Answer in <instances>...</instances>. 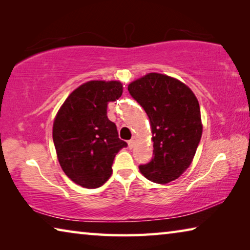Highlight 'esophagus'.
<instances>
[{"instance_id": "esophagus-1", "label": "esophagus", "mask_w": 250, "mask_h": 250, "mask_svg": "<svg viewBox=\"0 0 250 250\" xmlns=\"http://www.w3.org/2000/svg\"><path fill=\"white\" fill-rule=\"evenodd\" d=\"M128 145H129V147H130V149H132L133 146H134V140H133V139H131V140H129V141H128Z\"/></svg>"}]
</instances>
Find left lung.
I'll return each mask as SVG.
<instances>
[{"label": "left lung", "mask_w": 250, "mask_h": 250, "mask_svg": "<svg viewBox=\"0 0 250 250\" xmlns=\"http://www.w3.org/2000/svg\"><path fill=\"white\" fill-rule=\"evenodd\" d=\"M150 119L153 158L139 168L147 180L167 184L189 167L202 137L200 104L189 88L167 75L150 73L128 86Z\"/></svg>", "instance_id": "left-lung-1"}]
</instances>
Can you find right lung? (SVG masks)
Here are the masks:
<instances>
[{
	"instance_id": "obj_1",
	"label": "right lung",
	"mask_w": 250,
	"mask_h": 250,
	"mask_svg": "<svg viewBox=\"0 0 250 250\" xmlns=\"http://www.w3.org/2000/svg\"><path fill=\"white\" fill-rule=\"evenodd\" d=\"M121 95L120 82L91 80L71 92L55 118L53 140L59 164L83 188L105 183L116 154L128 146L107 117L108 104Z\"/></svg>"
}]
</instances>
